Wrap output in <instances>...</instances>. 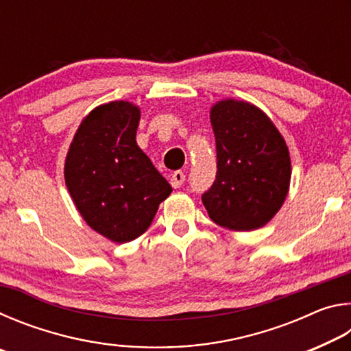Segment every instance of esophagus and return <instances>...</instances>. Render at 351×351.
I'll return each instance as SVG.
<instances>
[{"label": "esophagus", "instance_id": "1", "mask_svg": "<svg viewBox=\"0 0 351 351\" xmlns=\"http://www.w3.org/2000/svg\"><path fill=\"white\" fill-rule=\"evenodd\" d=\"M184 181H186V175H184V171H181V170L175 171V173L170 176V184H171V187H175V189H180L184 184Z\"/></svg>", "mask_w": 351, "mask_h": 351}]
</instances>
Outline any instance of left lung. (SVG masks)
<instances>
[{
  "mask_svg": "<svg viewBox=\"0 0 351 351\" xmlns=\"http://www.w3.org/2000/svg\"><path fill=\"white\" fill-rule=\"evenodd\" d=\"M217 144L215 181L201 195L213 223L254 230L280 209L291 180L288 147L263 111L228 99L210 110Z\"/></svg>",
  "mask_w": 351,
  "mask_h": 351,
  "instance_id": "8db88e82",
  "label": "left lung"
}]
</instances>
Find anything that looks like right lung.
<instances>
[{
  "label": "right lung",
  "instance_id": "1",
  "mask_svg": "<svg viewBox=\"0 0 351 351\" xmlns=\"http://www.w3.org/2000/svg\"><path fill=\"white\" fill-rule=\"evenodd\" d=\"M141 111L117 100L83 119L71 142L64 181L88 226L127 243L150 228L171 186L136 144Z\"/></svg>",
  "mask_w": 351,
  "mask_h": 351
}]
</instances>
